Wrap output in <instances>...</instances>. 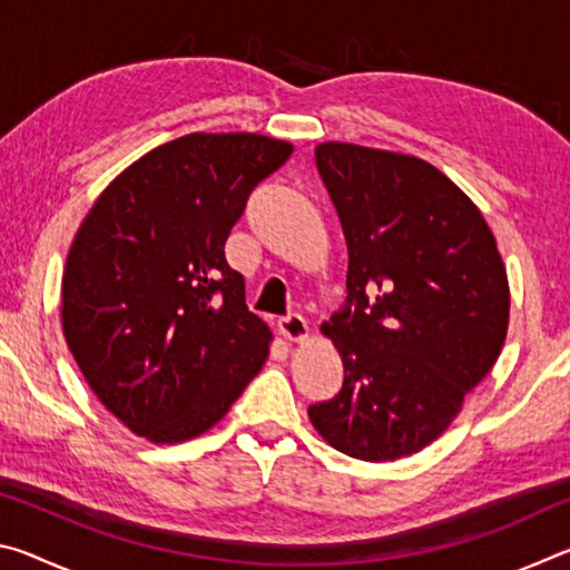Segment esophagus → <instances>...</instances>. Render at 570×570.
<instances>
[{
  "label": "esophagus",
  "instance_id": "1",
  "mask_svg": "<svg viewBox=\"0 0 570 570\" xmlns=\"http://www.w3.org/2000/svg\"><path fill=\"white\" fill-rule=\"evenodd\" d=\"M278 334L288 342H304L308 336V324L302 314H288L284 320H278Z\"/></svg>",
  "mask_w": 570,
  "mask_h": 570
}]
</instances>
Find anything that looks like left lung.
Returning a JSON list of instances; mask_svg holds the SVG:
<instances>
[{
    "label": "left lung",
    "mask_w": 570,
    "mask_h": 570,
    "mask_svg": "<svg viewBox=\"0 0 570 570\" xmlns=\"http://www.w3.org/2000/svg\"><path fill=\"white\" fill-rule=\"evenodd\" d=\"M314 156L350 266L346 302L322 324L344 382L308 420L350 458H407L450 428L498 362L503 258L478 206L428 160L352 142H322Z\"/></svg>",
    "instance_id": "obj_1"
}]
</instances>
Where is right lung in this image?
Instances as JSON below:
<instances>
[{
    "mask_svg": "<svg viewBox=\"0 0 570 570\" xmlns=\"http://www.w3.org/2000/svg\"><path fill=\"white\" fill-rule=\"evenodd\" d=\"M292 150L256 132L183 135L125 168L85 216L62 274V332L135 435H204L264 366L272 332L248 312L224 244Z\"/></svg>",
    "mask_w": 570,
    "mask_h": 570,
    "instance_id": "obj_1",
    "label": "right lung"
}]
</instances>
